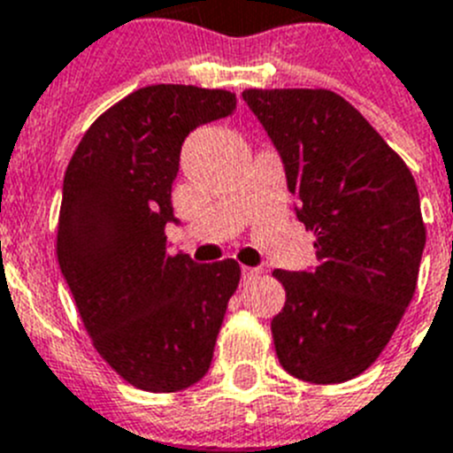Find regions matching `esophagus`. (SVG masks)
<instances>
[{"label": "esophagus", "mask_w": 453, "mask_h": 453, "mask_svg": "<svg viewBox=\"0 0 453 453\" xmlns=\"http://www.w3.org/2000/svg\"><path fill=\"white\" fill-rule=\"evenodd\" d=\"M259 275H262V269H259V266H243V269H242L243 282L255 280V278H259Z\"/></svg>", "instance_id": "1"}]
</instances>
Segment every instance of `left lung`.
<instances>
[{"instance_id": "1", "label": "left lung", "mask_w": 453, "mask_h": 453, "mask_svg": "<svg viewBox=\"0 0 453 453\" xmlns=\"http://www.w3.org/2000/svg\"><path fill=\"white\" fill-rule=\"evenodd\" d=\"M285 164L312 271L275 269L285 308L271 321L292 376L330 385L380 356L412 301L426 243L411 168L365 116L326 88L242 93Z\"/></svg>"}]
</instances>
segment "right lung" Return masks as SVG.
Returning a JSON list of instances; mask_svg holds the SVG:
<instances>
[{"instance_id": "right-lung-1", "label": "right lung", "mask_w": 453, "mask_h": 453, "mask_svg": "<svg viewBox=\"0 0 453 453\" xmlns=\"http://www.w3.org/2000/svg\"><path fill=\"white\" fill-rule=\"evenodd\" d=\"M237 109L230 90H134L86 129L63 178L57 255L86 333L109 367L145 392H178L211 365L234 259L171 255V188L188 132Z\"/></svg>"}]
</instances>
